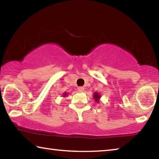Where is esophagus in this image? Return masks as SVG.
Listing matches in <instances>:
<instances>
[{"label": "esophagus", "instance_id": "esophagus-1", "mask_svg": "<svg viewBox=\"0 0 159 159\" xmlns=\"http://www.w3.org/2000/svg\"><path fill=\"white\" fill-rule=\"evenodd\" d=\"M78 91H79V93H83V91H84V88L83 87H79L78 88Z\"/></svg>", "mask_w": 159, "mask_h": 159}]
</instances>
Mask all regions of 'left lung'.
<instances>
[{
	"label": "left lung",
	"mask_w": 159,
	"mask_h": 159,
	"mask_svg": "<svg viewBox=\"0 0 159 159\" xmlns=\"http://www.w3.org/2000/svg\"><path fill=\"white\" fill-rule=\"evenodd\" d=\"M93 98H94V99H95V101L97 102H99V99H100V95H99L98 93H94Z\"/></svg>",
	"instance_id": "left-lung-1"
}]
</instances>
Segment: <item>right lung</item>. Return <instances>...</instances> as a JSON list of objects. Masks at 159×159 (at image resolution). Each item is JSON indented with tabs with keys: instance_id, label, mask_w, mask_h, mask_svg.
<instances>
[{
	"instance_id": "obj_1",
	"label": "right lung",
	"mask_w": 159,
	"mask_h": 159,
	"mask_svg": "<svg viewBox=\"0 0 159 159\" xmlns=\"http://www.w3.org/2000/svg\"><path fill=\"white\" fill-rule=\"evenodd\" d=\"M66 95H67V93H64V95H63V96H64V97H65V96H66Z\"/></svg>"
}]
</instances>
